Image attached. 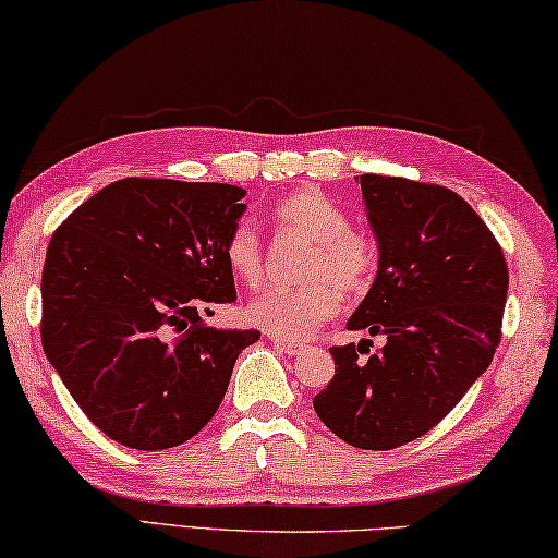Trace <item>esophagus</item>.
Returning a JSON list of instances; mask_svg holds the SVG:
<instances>
[{
    "label": "esophagus",
    "instance_id": "34e87169",
    "mask_svg": "<svg viewBox=\"0 0 558 558\" xmlns=\"http://www.w3.org/2000/svg\"><path fill=\"white\" fill-rule=\"evenodd\" d=\"M270 343H272V347H276L278 351H282V353H288V356H300V353H302V351H305V347H302V343L282 341V339H278V337H270Z\"/></svg>",
    "mask_w": 558,
    "mask_h": 558
}]
</instances>
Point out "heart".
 I'll use <instances>...</instances> for the list:
<instances>
[{
	"label": "heart",
	"instance_id": "1",
	"mask_svg": "<svg viewBox=\"0 0 558 558\" xmlns=\"http://www.w3.org/2000/svg\"><path fill=\"white\" fill-rule=\"evenodd\" d=\"M276 227L307 241L312 253L302 268V288H263L248 300L244 317L278 339H305L339 312L341 295H361L376 278L378 246L366 229L349 225L347 209L317 187H300L270 209ZM231 278L256 286L263 276V246L246 221L231 227L225 239Z\"/></svg>",
	"mask_w": 558,
	"mask_h": 558
}]
</instances>
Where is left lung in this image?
<instances>
[{
  "mask_svg": "<svg viewBox=\"0 0 558 558\" xmlns=\"http://www.w3.org/2000/svg\"><path fill=\"white\" fill-rule=\"evenodd\" d=\"M361 192L380 263L347 327L385 347H331L337 373L314 412L351 447L388 451L437 427L490 366L510 278L498 239L453 190L368 173Z\"/></svg>",
  "mask_w": 558,
  "mask_h": 558,
  "instance_id": "obj_1",
  "label": "left lung"
}]
</instances>
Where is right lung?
<instances>
[{"instance_id":"add662e5","label":"right lung","mask_w":558,"mask_h":558,"mask_svg":"<svg viewBox=\"0 0 558 558\" xmlns=\"http://www.w3.org/2000/svg\"><path fill=\"white\" fill-rule=\"evenodd\" d=\"M244 195L225 182L124 178L50 239L40 341L109 439L138 451L192 439L225 400L239 353L260 339L202 319L236 300L221 246Z\"/></svg>"}]
</instances>
